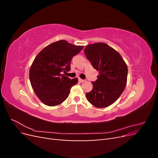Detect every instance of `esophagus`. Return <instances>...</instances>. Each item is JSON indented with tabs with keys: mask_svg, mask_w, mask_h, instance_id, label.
<instances>
[{
	"mask_svg": "<svg viewBox=\"0 0 158 158\" xmlns=\"http://www.w3.org/2000/svg\"><path fill=\"white\" fill-rule=\"evenodd\" d=\"M78 80H79L80 82H85L84 80H82V79H81V78H79Z\"/></svg>",
	"mask_w": 158,
	"mask_h": 158,
	"instance_id": "34e87169",
	"label": "esophagus"
}]
</instances>
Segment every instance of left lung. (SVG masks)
I'll return each mask as SVG.
<instances>
[{
    "mask_svg": "<svg viewBox=\"0 0 158 158\" xmlns=\"http://www.w3.org/2000/svg\"><path fill=\"white\" fill-rule=\"evenodd\" d=\"M84 53L93 67L99 71L92 90L85 94L88 101L98 108L107 107L121 96L127 82L128 67L121 55L104 43L89 44Z\"/></svg>",
    "mask_w": 158,
    "mask_h": 158,
    "instance_id": "8db88e82",
    "label": "left lung"
}]
</instances>
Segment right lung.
Listing matches in <instances>:
<instances>
[{"label": "right lung", "mask_w": 158, "mask_h": 158, "mask_svg": "<svg viewBox=\"0 0 158 158\" xmlns=\"http://www.w3.org/2000/svg\"><path fill=\"white\" fill-rule=\"evenodd\" d=\"M83 48L84 46L59 40L44 47L35 56L30 69V80L43 103L56 106L68 98L71 88L78 80L70 79L61 73L70 70L72 58Z\"/></svg>", "instance_id": "1"}]
</instances>
